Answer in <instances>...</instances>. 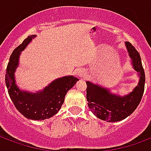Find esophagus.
I'll return each instance as SVG.
<instances>
[{
  "instance_id": "obj_1",
  "label": "esophagus",
  "mask_w": 151,
  "mask_h": 151,
  "mask_svg": "<svg viewBox=\"0 0 151 151\" xmlns=\"http://www.w3.org/2000/svg\"><path fill=\"white\" fill-rule=\"evenodd\" d=\"M87 73H86V70H84V69H79L78 71V73H77V75H78V77L79 78H85L86 77V74Z\"/></svg>"
}]
</instances>
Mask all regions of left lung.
Wrapping results in <instances>:
<instances>
[{
  "instance_id": "1",
  "label": "left lung",
  "mask_w": 151,
  "mask_h": 151,
  "mask_svg": "<svg viewBox=\"0 0 151 151\" xmlns=\"http://www.w3.org/2000/svg\"><path fill=\"white\" fill-rule=\"evenodd\" d=\"M125 46L132 66L139 77V82L133 91L121 96L100 85L86 82V99L89 108L95 116L108 122L120 121L130 116L137 108L144 93L146 78L141 56L129 42H125Z\"/></svg>"
}]
</instances>
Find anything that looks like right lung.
<instances>
[{
    "instance_id": "right-lung-1",
    "label": "right lung",
    "mask_w": 151,
    "mask_h": 151,
    "mask_svg": "<svg viewBox=\"0 0 151 151\" xmlns=\"http://www.w3.org/2000/svg\"><path fill=\"white\" fill-rule=\"evenodd\" d=\"M35 37L36 35L28 36L14 50L6 69L5 83L12 102L22 115L30 120H43L51 118L59 111L67 92L78 79L73 76H65L54 80L43 90L35 93L19 88L15 80L19 57L22 52Z\"/></svg>"
}]
</instances>
